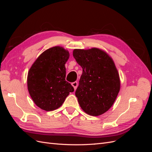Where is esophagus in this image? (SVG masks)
Masks as SVG:
<instances>
[{
  "mask_svg": "<svg viewBox=\"0 0 152 152\" xmlns=\"http://www.w3.org/2000/svg\"><path fill=\"white\" fill-rule=\"evenodd\" d=\"M72 86L73 87V88H74V90L75 91L76 90V89H77V86H78V83H77V82H72Z\"/></svg>",
  "mask_w": 152,
  "mask_h": 152,
  "instance_id": "34e87169",
  "label": "esophagus"
}]
</instances>
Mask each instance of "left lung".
I'll list each match as a JSON object with an SVG mask.
<instances>
[{
    "label": "left lung",
    "instance_id": "left-lung-1",
    "mask_svg": "<svg viewBox=\"0 0 152 152\" xmlns=\"http://www.w3.org/2000/svg\"><path fill=\"white\" fill-rule=\"evenodd\" d=\"M73 56L82 68L75 96L81 108L98 116L112 107L120 91L121 82L112 58L98 48L74 49Z\"/></svg>",
    "mask_w": 152,
    "mask_h": 152
}]
</instances>
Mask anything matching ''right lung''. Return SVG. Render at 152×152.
Returning a JSON list of instances; mask_svg holds the SVG:
<instances>
[{
    "instance_id": "obj_1",
    "label": "right lung",
    "mask_w": 152,
    "mask_h": 152,
    "mask_svg": "<svg viewBox=\"0 0 152 152\" xmlns=\"http://www.w3.org/2000/svg\"><path fill=\"white\" fill-rule=\"evenodd\" d=\"M70 54L60 46L45 50L30 68L27 77L31 99L40 108L52 111L60 107L73 86L65 80V63Z\"/></svg>"
}]
</instances>
